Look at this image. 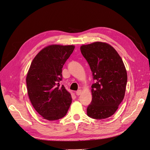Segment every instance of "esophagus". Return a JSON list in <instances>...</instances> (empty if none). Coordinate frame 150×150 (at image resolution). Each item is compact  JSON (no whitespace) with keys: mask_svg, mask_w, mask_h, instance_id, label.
<instances>
[{"mask_svg":"<svg viewBox=\"0 0 150 150\" xmlns=\"http://www.w3.org/2000/svg\"><path fill=\"white\" fill-rule=\"evenodd\" d=\"M81 90H78L76 92V94L77 95V96H80V94H81Z\"/></svg>","mask_w":150,"mask_h":150,"instance_id":"34e87169","label":"esophagus"}]
</instances>
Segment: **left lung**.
I'll list each match as a JSON object with an SVG mask.
<instances>
[{
    "mask_svg": "<svg viewBox=\"0 0 150 150\" xmlns=\"http://www.w3.org/2000/svg\"><path fill=\"white\" fill-rule=\"evenodd\" d=\"M93 73L92 101L87 108L90 118H109L118 108L125 95L127 71L121 57L108 43L96 42L80 47Z\"/></svg>",
    "mask_w": 150,
    "mask_h": 150,
    "instance_id": "1",
    "label": "left lung"
}]
</instances>
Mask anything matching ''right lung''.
<instances>
[{
    "label": "right lung",
    "instance_id": "right-lung-1",
    "mask_svg": "<svg viewBox=\"0 0 150 150\" xmlns=\"http://www.w3.org/2000/svg\"><path fill=\"white\" fill-rule=\"evenodd\" d=\"M74 48V45H49L39 52L30 64L26 76L28 94L43 119L59 120L68 112L72 99L59 82L64 64Z\"/></svg>",
    "mask_w": 150,
    "mask_h": 150
}]
</instances>
